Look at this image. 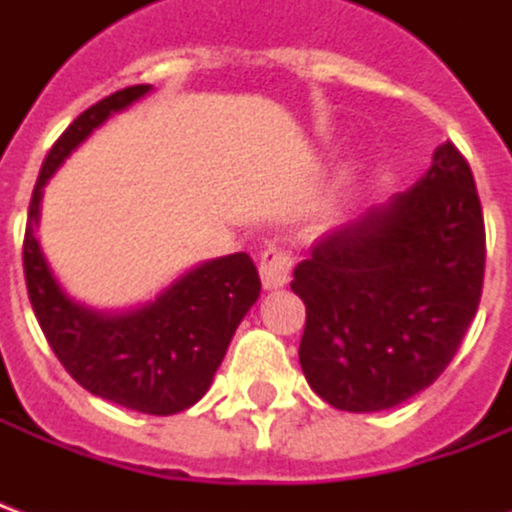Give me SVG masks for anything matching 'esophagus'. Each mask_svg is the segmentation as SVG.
<instances>
[{
  "instance_id": "esophagus-1",
  "label": "esophagus",
  "mask_w": 512,
  "mask_h": 512,
  "mask_svg": "<svg viewBox=\"0 0 512 512\" xmlns=\"http://www.w3.org/2000/svg\"><path fill=\"white\" fill-rule=\"evenodd\" d=\"M290 271H293V257L285 249L268 246L266 252L260 255V279H263L266 290L285 288L290 282Z\"/></svg>"
}]
</instances>
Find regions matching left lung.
<instances>
[{"instance_id": "left-lung-1", "label": "left lung", "mask_w": 512, "mask_h": 512, "mask_svg": "<svg viewBox=\"0 0 512 512\" xmlns=\"http://www.w3.org/2000/svg\"><path fill=\"white\" fill-rule=\"evenodd\" d=\"M485 224L469 161L436 147L428 175L323 235L293 271L307 307L299 362L340 411H384L450 365L477 315Z\"/></svg>"}]
</instances>
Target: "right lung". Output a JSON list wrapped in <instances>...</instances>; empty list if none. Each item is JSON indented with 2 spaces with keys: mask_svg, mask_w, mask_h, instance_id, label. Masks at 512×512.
<instances>
[{
  "mask_svg": "<svg viewBox=\"0 0 512 512\" xmlns=\"http://www.w3.org/2000/svg\"><path fill=\"white\" fill-rule=\"evenodd\" d=\"M147 90L150 84H134L106 95L51 145L29 200L24 277L40 329L76 384L117 406L167 417L194 406L208 392L238 323L260 296L252 257L235 252L202 263L142 310L104 315L79 307L62 293L35 238L43 186L54 169L93 128Z\"/></svg>",
  "mask_w": 512,
  "mask_h": 512,
  "instance_id": "add662e5",
  "label": "right lung"
}]
</instances>
